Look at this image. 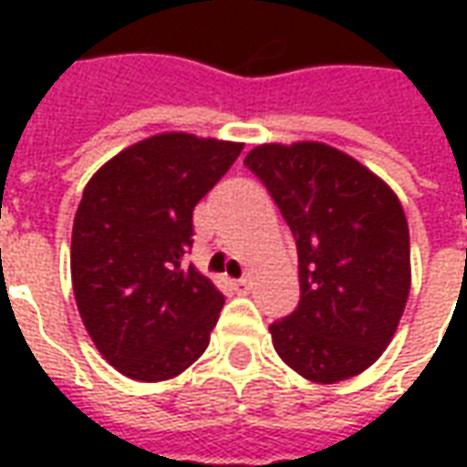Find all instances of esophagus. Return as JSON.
I'll return each instance as SVG.
<instances>
[{"label": "esophagus", "mask_w": 467, "mask_h": 467, "mask_svg": "<svg viewBox=\"0 0 467 467\" xmlns=\"http://www.w3.org/2000/svg\"><path fill=\"white\" fill-rule=\"evenodd\" d=\"M233 287H234V293L247 295L250 290H253V280H250V277H240V280H233Z\"/></svg>", "instance_id": "1"}]
</instances>
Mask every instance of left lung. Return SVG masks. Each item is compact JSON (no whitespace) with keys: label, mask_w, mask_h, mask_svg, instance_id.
<instances>
[{"label":"left lung","mask_w":467,"mask_h":467,"mask_svg":"<svg viewBox=\"0 0 467 467\" xmlns=\"http://www.w3.org/2000/svg\"><path fill=\"white\" fill-rule=\"evenodd\" d=\"M244 164L297 244L300 303L270 325L275 350L307 380H348L390 345L408 303L410 234L400 200L323 142L260 144Z\"/></svg>","instance_id":"obj_1"}]
</instances>
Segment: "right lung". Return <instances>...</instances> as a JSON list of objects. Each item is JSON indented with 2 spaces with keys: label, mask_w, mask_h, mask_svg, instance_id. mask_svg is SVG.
<instances>
[{
  "label": "right lung",
  "mask_w": 467,
  "mask_h": 467,
  "mask_svg": "<svg viewBox=\"0 0 467 467\" xmlns=\"http://www.w3.org/2000/svg\"><path fill=\"white\" fill-rule=\"evenodd\" d=\"M240 152V142L154 134L87 182L72 227L75 300L97 350L132 380H170L210 345L224 297L184 254L194 204Z\"/></svg>",
  "instance_id": "add662e5"
}]
</instances>
